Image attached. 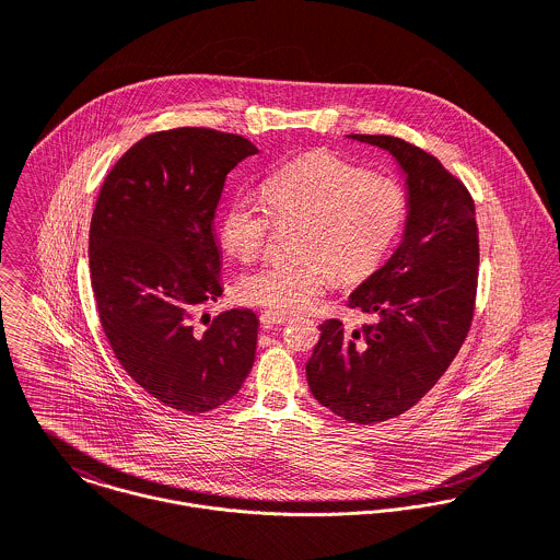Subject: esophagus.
I'll return each mask as SVG.
<instances>
[{
	"label": "esophagus",
	"instance_id": "obj_1",
	"mask_svg": "<svg viewBox=\"0 0 560 560\" xmlns=\"http://www.w3.org/2000/svg\"><path fill=\"white\" fill-rule=\"evenodd\" d=\"M289 320V315H284V313H278V311H265L262 315H260V323L265 325V327H271V325H282V323H287Z\"/></svg>",
	"mask_w": 560,
	"mask_h": 560
}]
</instances>
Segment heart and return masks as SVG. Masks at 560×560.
Segmentation results:
<instances>
[{
	"label": "heart",
	"mask_w": 560,
	"mask_h": 560,
	"mask_svg": "<svg viewBox=\"0 0 560 560\" xmlns=\"http://www.w3.org/2000/svg\"><path fill=\"white\" fill-rule=\"evenodd\" d=\"M267 205L237 194L222 213V241L241 260H254L276 222L300 220L295 258L267 260L243 276L240 295L273 311H302L331 282L369 276L397 240L407 200L397 180L366 174L329 153L278 170L265 185Z\"/></svg>",
	"instance_id": "1"
}]
</instances>
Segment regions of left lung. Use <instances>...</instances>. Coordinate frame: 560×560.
<instances>
[{"mask_svg": "<svg viewBox=\"0 0 560 560\" xmlns=\"http://www.w3.org/2000/svg\"><path fill=\"white\" fill-rule=\"evenodd\" d=\"M393 155L405 176L407 215L399 247L351 295L375 323H320L306 364L313 397L336 416L371 424L422 399L459 353L477 300L475 202L440 161L393 136H347Z\"/></svg>", "mask_w": 560, "mask_h": 560, "instance_id": "1", "label": "left lung"}]
</instances>
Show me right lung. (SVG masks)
I'll return each instance as SVG.
<instances>
[{
  "label": "right lung",
  "instance_id": "1",
  "mask_svg": "<svg viewBox=\"0 0 560 560\" xmlns=\"http://www.w3.org/2000/svg\"><path fill=\"white\" fill-rule=\"evenodd\" d=\"M258 149L180 127L133 144L107 174L90 222V278L103 331L129 377L167 407L205 413L240 393L258 317L196 315L222 295L213 218L226 174Z\"/></svg>",
  "mask_w": 560,
  "mask_h": 560
}]
</instances>
